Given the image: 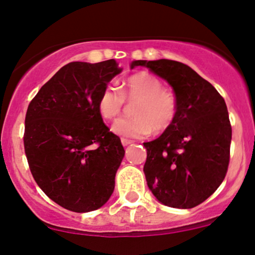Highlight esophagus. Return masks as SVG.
<instances>
[{
    "instance_id": "esophagus-1",
    "label": "esophagus",
    "mask_w": 255,
    "mask_h": 255,
    "mask_svg": "<svg viewBox=\"0 0 255 255\" xmlns=\"http://www.w3.org/2000/svg\"><path fill=\"white\" fill-rule=\"evenodd\" d=\"M121 143H122L123 146H127V145H129V144H132L133 140H130V139L122 138V139H121Z\"/></svg>"
}]
</instances>
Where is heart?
<instances>
[{
  "mask_svg": "<svg viewBox=\"0 0 255 255\" xmlns=\"http://www.w3.org/2000/svg\"><path fill=\"white\" fill-rule=\"evenodd\" d=\"M125 101L134 103L132 119L116 121L112 132L125 138H144L152 130L162 133L175 123L178 115V99L175 93L163 89L161 79L154 74L140 72L126 78L120 90L104 88L98 98V111L104 120L120 116Z\"/></svg>",
  "mask_w": 255,
  "mask_h": 255,
  "instance_id": "obj_1",
  "label": "heart"
}]
</instances>
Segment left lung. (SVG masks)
Segmentation results:
<instances>
[{"label": "left lung", "mask_w": 255, "mask_h": 255, "mask_svg": "<svg viewBox=\"0 0 255 255\" xmlns=\"http://www.w3.org/2000/svg\"><path fill=\"white\" fill-rule=\"evenodd\" d=\"M167 80L178 115L157 139L144 143L148 187L163 205L191 209L208 199L227 173L232 128L218 90L187 64L172 60L134 61Z\"/></svg>", "instance_id": "1"}]
</instances>
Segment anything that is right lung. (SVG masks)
Wrapping results in <instances>:
<instances>
[{"label":"right lung","mask_w":255,"mask_h":255,"mask_svg":"<svg viewBox=\"0 0 255 255\" xmlns=\"http://www.w3.org/2000/svg\"><path fill=\"white\" fill-rule=\"evenodd\" d=\"M121 72L115 60L66 64L26 110L23 140L31 175L67 210H96L115 189L125 149L104 123L96 103Z\"/></svg>","instance_id":"right-lung-1"}]
</instances>
